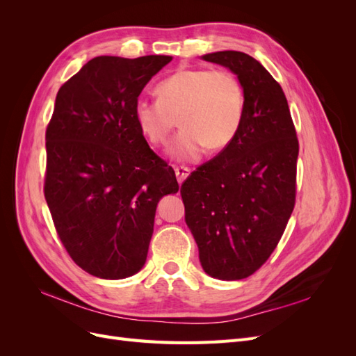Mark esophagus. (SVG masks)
<instances>
[{
  "instance_id": "esophagus-1",
  "label": "esophagus",
  "mask_w": 356,
  "mask_h": 356,
  "mask_svg": "<svg viewBox=\"0 0 356 356\" xmlns=\"http://www.w3.org/2000/svg\"><path fill=\"white\" fill-rule=\"evenodd\" d=\"M175 175H177V179H178L179 184H182L184 179L190 175V169L186 168V166H177L175 168Z\"/></svg>"
}]
</instances>
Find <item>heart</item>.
<instances>
[{
    "label": "heart",
    "instance_id": "obj_1",
    "mask_svg": "<svg viewBox=\"0 0 356 356\" xmlns=\"http://www.w3.org/2000/svg\"><path fill=\"white\" fill-rule=\"evenodd\" d=\"M156 93L157 101L135 102V122L153 145L165 144L179 123L181 132L169 145V154L175 160L196 161L207 148L221 152L238 136L245 114V90L233 72L178 70L157 84Z\"/></svg>",
    "mask_w": 356,
    "mask_h": 356
}]
</instances>
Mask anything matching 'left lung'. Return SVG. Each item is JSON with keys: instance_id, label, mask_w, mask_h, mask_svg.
<instances>
[{"instance_id": "8db88e82", "label": "left lung", "mask_w": 356, "mask_h": 356, "mask_svg": "<svg viewBox=\"0 0 356 356\" xmlns=\"http://www.w3.org/2000/svg\"><path fill=\"white\" fill-rule=\"evenodd\" d=\"M202 59L238 75L245 114L234 141L191 172L181 196L203 270L239 281L268 260L293 213L298 139L281 84L260 62L234 50Z\"/></svg>"}]
</instances>
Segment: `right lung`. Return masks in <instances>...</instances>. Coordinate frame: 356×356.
Masks as SVG:
<instances>
[{
    "instance_id": "obj_1",
    "label": "right lung",
    "mask_w": 356,
    "mask_h": 356,
    "mask_svg": "<svg viewBox=\"0 0 356 356\" xmlns=\"http://www.w3.org/2000/svg\"><path fill=\"white\" fill-rule=\"evenodd\" d=\"M170 60L93 58L56 95L46 131L44 197L67 252L96 277L141 270L157 203L179 188L134 117L145 84Z\"/></svg>"
}]
</instances>
